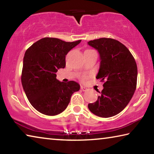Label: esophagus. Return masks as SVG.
Wrapping results in <instances>:
<instances>
[{
    "instance_id": "esophagus-1",
    "label": "esophagus",
    "mask_w": 154,
    "mask_h": 154,
    "mask_svg": "<svg viewBox=\"0 0 154 154\" xmlns=\"http://www.w3.org/2000/svg\"><path fill=\"white\" fill-rule=\"evenodd\" d=\"M81 90H82V91H86V90H87V88L82 86H81Z\"/></svg>"
}]
</instances>
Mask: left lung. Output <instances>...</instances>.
Segmentation results:
<instances>
[{"mask_svg": "<svg viewBox=\"0 0 154 154\" xmlns=\"http://www.w3.org/2000/svg\"><path fill=\"white\" fill-rule=\"evenodd\" d=\"M88 45L98 51L100 57L96 78L103 89L94 103L88 105L95 115L108 118L123 110L132 98L137 82V65L125 45L112 38H99Z\"/></svg>", "mask_w": 154, "mask_h": 154, "instance_id": "left-lung-1", "label": "left lung"}]
</instances>
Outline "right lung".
<instances>
[{
  "mask_svg": "<svg viewBox=\"0 0 154 154\" xmlns=\"http://www.w3.org/2000/svg\"><path fill=\"white\" fill-rule=\"evenodd\" d=\"M81 41L68 42L45 38L26 51L22 85L31 106L40 113L48 116L62 113L70 103L72 94L79 90L77 82H60L55 73L65 68L66 55Z\"/></svg>",
  "mask_w": 154,
  "mask_h": 154,
  "instance_id": "right-lung-1",
  "label": "right lung"
}]
</instances>
